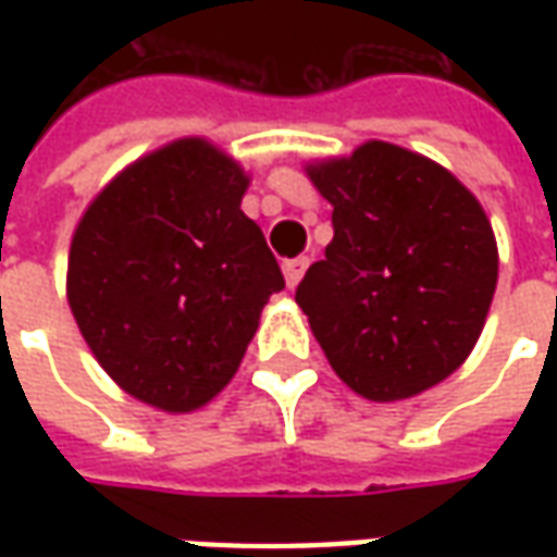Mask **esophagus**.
I'll return each instance as SVG.
<instances>
[{
    "label": "esophagus",
    "instance_id": "esophagus-1",
    "mask_svg": "<svg viewBox=\"0 0 557 557\" xmlns=\"http://www.w3.org/2000/svg\"><path fill=\"white\" fill-rule=\"evenodd\" d=\"M307 268H310V259H307V256H298V259H286V262H283V274H286V286H289V289H295V286L301 283Z\"/></svg>",
    "mask_w": 557,
    "mask_h": 557
}]
</instances>
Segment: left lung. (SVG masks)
Instances as JSON below:
<instances>
[{
	"label": "left lung",
	"mask_w": 557,
	"mask_h": 557,
	"mask_svg": "<svg viewBox=\"0 0 557 557\" xmlns=\"http://www.w3.org/2000/svg\"><path fill=\"white\" fill-rule=\"evenodd\" d=\"M334 206V238L295 301L346 385L373 399L418 397L462 367L498 283L486 211L456 175L394 143L307 163Z\"/></svg>",
	"instance_id": "1"
}]
</instances>
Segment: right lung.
I'll use <instances>...</instances> for the list:
<instances>
[{
	"instance_id": "1",
	"label": "right lung",
	"mask_w": 557,
	"mask_h": 557,
	"mask_svg": "<svg viewBox=\"0 0 557 557\" xmlns=\"http://www.w3.org/2000/svg\"><path fill=\"white\" fill-rule=\"evenodd\" d=\"M247 172L208 139L134 160L91 199L67 253V304L125 394L170 414L230 385L283 274L242 211Z\"/></svg>"
}]
</instances>
